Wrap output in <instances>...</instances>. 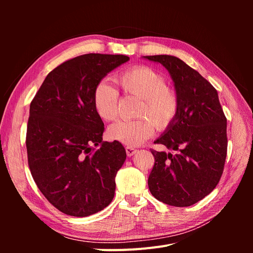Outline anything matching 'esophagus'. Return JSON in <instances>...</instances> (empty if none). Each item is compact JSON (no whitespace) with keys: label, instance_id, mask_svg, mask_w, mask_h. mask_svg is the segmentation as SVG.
<instances>
[{"label":"esophagus","instance_id":"34e87169","mask_svg":"<svg viewBox=\"0 0 253 253\" xmlns=\"http://www.w3.org/2000/svg\"><path fill=\"white\" fill-rule=\"evenodd\" d=\"M126 155H127L128 157L133 156V155L135 154V153L137 152V150L134 149V148H132V147H126Z\"/></svg>","mask_w":253,"mask_h":253}]
</instances>
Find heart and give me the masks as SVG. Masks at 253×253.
Instances as JSON below:
<instances>
[{
	"mask_svg": "<svg viewBox=\"0 0 253 253\" xmlns=\"http://www.w3.org/2000/svg\"><path fill=\"white\" fill-rule=\"evenodd\" d=\"M116 82L126 94L141 100L136 120H119L109 127V137L128 147H137L159 129L170 126L178 112L179 99L168 86L163 75L147 66H134L121 72ZM119 94L108 82H99L93 93V105L98 116L105 121L117 116Z\"/></svg>",
	"mask_w": 253,
	"mask_h": 253,
	"instance_id": "b5f03b06",
	"label": "heart"
}]
</instances>
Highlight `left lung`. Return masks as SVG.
Wrapping results in <instances>:
<instances>
[{"mask_svg": "<svg viewBox=\"0 0 253 253\" xmlns=\"http://www.w3.org/2000/svg\"><path fill=\"white\" fill-rule=\"evenodd\" d=\"M169 72L179 99L178 112L154 141L172 153L151 150L155 158L148 179L156 200L174 207L202 201L216 187L227 156V119L216 89L177 57L144 56Z\"/></svg>", "mask_w": 253, "mask_h": 253, "instance_id": "1", "label": "left lung"}]
</instances>
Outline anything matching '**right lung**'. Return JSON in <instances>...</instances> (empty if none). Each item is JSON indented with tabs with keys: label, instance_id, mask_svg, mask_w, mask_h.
Segmentation results:
<instances>
[{
	"label": "right lung",
	"instance_id": "add662e5",
	"mask_svg": "<svg viewBox=\"0 0 253 253\" xmlns=\"http://www.w3.org/2000/svg\"><path fill=\"white\" fill-rule=\"evenodd\" d=\"M128 60L102 53L68 60L46 76L30 103L29 169L46 200L67 215H91L114 198L115 177L126 153L119 141H102L104 125L94 109L93 93Z\"/></svg>",
	"mask_w": 253,
	"mask_h": 253
}]
</instances>
